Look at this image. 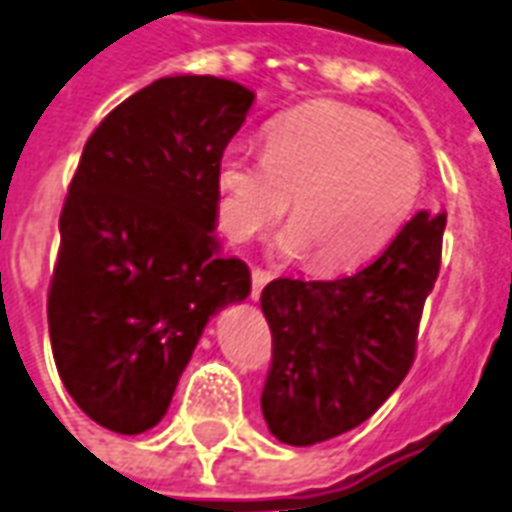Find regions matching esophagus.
I'll use <instances>...</instances> for the list:
<instances>
[{
	"instance_id": "esophagus-1",
	"label": "esophagus",
	"mask_w": 512,
	"mask_h": 512,
	"mask_svg": "<svg viewBox=\"0 0 512 512\" xmlns=\"http://www.w3.org/2000/svg\"><path fill=\"white\" fill-rule=\"evenodd\" d=\"M271 279V273L263 271V268H255V271H252V298H260V292H263V287L271 282Z\"/></svg>"
}]
</instances>
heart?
<instances>
[{
	"label": "heart",
	"instance_id": "obj_1",
	"mask_svg": "<svg viewBox=\"0 0 512 512\" xmlns=\"http://www.w3.org/2000/svg\"><path fill=\"white\" fill-rule=\"evenodd\" d=\"M424 163L378 117L314 101L273 117L265 152L233 144L217 161L230 239L263 236L290 206L282 252L317 271H349L392 244L419 204ZM293 204H289V198Z\"/></svg>",
	"mask_w": 512,
	"mask_h": 512
}]
</instances>
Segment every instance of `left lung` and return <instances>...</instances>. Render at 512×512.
<instances>
[{
    "label": "left lung",
    "mask_w": 512,
    "mask_h": 512,
    "mask_svg": "<svg viewBox=\"0 0 512 512\" xmlns=\"http://www.w3.org/2000/svg\"><path fill=\"white\" fill-rule=\"evenodd\" d=\"M446 212H419L362 271L333 282L273 279L260 306L273 335L265 424L287 446L338 438L384 405L416 357Z\"/></svg>",
    "instance_id": "left-lung-1"
}]
</instances>
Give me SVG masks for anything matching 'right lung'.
<instances>
[{
  "mask_svg": "<svg viewBox=\"0 0 512 512\" xmlns=\"http://www.w3.org/2000/svg\"><path fill=\"white\" fill-rule=\"evenodd\" d=\"M255 93L177 74L117 104L85 142L48 292L53 360L96 424L139 435L169 411L209 317L249 295L222 257L217 161Z\"/></svg>",
  "mask_w": 512,
  "mask_h": 512,
  "instance_id": "right-lung-1",
  "label": "right lung"
}]
</instances>
